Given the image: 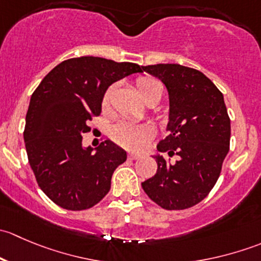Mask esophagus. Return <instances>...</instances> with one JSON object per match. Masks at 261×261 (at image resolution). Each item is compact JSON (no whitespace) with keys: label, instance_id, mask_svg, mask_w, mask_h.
<instances>
[{"label":"esophagus","instance_id":"1","mask_svg":"<svg viewBox=\"0 0 261 261\" xmlns=\"http://www.w3.org/2000/svg\"><path fill=\"white\" fill-rule=\"evenodd\" d=\"M127 158H128V159H131V160H136V159H140L141 155L136 154V152H130V154L127 155Z\"/></svg>","mask_w":261,"mask_h":261}]
</instances>
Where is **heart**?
Segmentation results:
<instances>
[{"label": "heart", "instance_id": "heart-1", "mask_svg": "<svg viewBox=\"0 0 261 261\" xmlns=\"http://www.w3.org/2000/svg\"><path fill=\"white\" fill-rule=\"evenodd\" d=\"M136 89L139 94L143 97L145 102L158 98L160 101L163 94V86L159 81L151 77H141L136 80ZM115 86H111L105 92L102 98V107L107 109L111 102L112 94H114ZM155 135V128L149 123H133V122H120L112 128L111 136L118 145L131 150L141 149L147 140Z\"/></svg>", "mask_w": 261, "mask_h": 261}]
</instances>
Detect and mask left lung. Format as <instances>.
Wrapping results in <instances>:
<instances>
[{
    "instance_id": "1",
    "label": "left lung",
    "mask_w": 261,
    "mask_h": 261,
    "mask_svg": "<svg viewBox=\"0 0 261 261\" xmlns=\"http://www.w3.org/2000/svg\"><path fill=\"white\" fill-rule=\"evenodd\" d=\"M159 78L169 93V135L158 144L159 152L178 155L169 163L154 155L156 174L141 186L164 210H186L199 203L220 177L230 149L231 125L223 94L199 70L180 64L143 67Z\"/></svg>"
}]
</instances>
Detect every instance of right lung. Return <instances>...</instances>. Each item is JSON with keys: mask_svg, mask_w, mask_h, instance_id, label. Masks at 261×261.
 Instances as JSON below:
<instances>
[{"mask_svg": "<svg viewBox=\"0 0 261 261\" xmlns=\"http://www.w3.org/2000/svg\"><path fill=\"white\" fill-rule=\"evenodd\" d=\"M133 73H143V67L72 58L50 70L34 91L23 131L26 152L41 191L62 208L82 211L98 203L111 188L115 169L127 158L110 140L92 152L82 145V135L101 114L107 88Z\"/></svg>", "mask_w": 261, "mask_h": 261, "instance_id": "right-lung-1", "label": "right lung"}]
</instances>
